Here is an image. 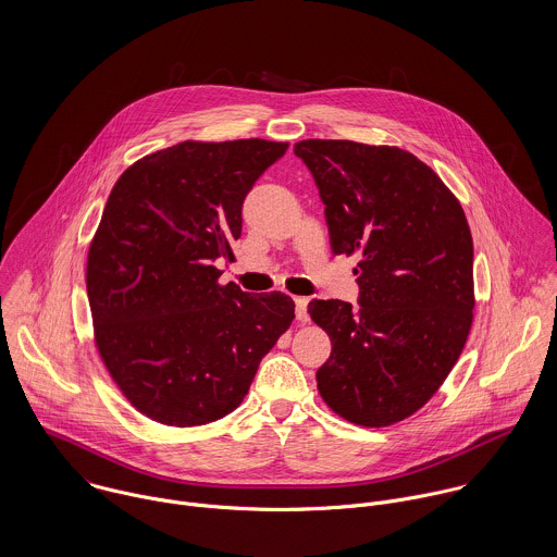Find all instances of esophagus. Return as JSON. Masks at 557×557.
<instances>
[{
    "label": "esophagus",
    "instance_id": "obj_1",
    "mask_svg": "<svg viewBox=\"0 0 557 557\" xmlns=\"http://www.w3.org/2000/svg\"><path fill=\"white\" fill-rule=\"evenodd\" d=\"M296 300V318L300 319V321H309V311H307V305H309V300L307 298H294Z\"/></svg>",
    "mask_w": 557,
    "mask_h": 557
}]
</instances>
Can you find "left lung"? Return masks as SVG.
<instances>
[{"instance_id": "1", "label": "left lung", "mask_w": 557, "mask_h": 557, "mask_svg": "<svg viewBox=\"0 0 557 557\" xmlns=\"http://www.w3.org/2000/svg\"><path fill=\"white\" fill-rule=\"evenodd\" d=\"M294 152L318 184L334 255L360 257V307L309 302L332 341L319 395L354 424H395L437 393L472 327L463 208L431 166L398 148L309 139Z\"/></svg>"}]
</instances>
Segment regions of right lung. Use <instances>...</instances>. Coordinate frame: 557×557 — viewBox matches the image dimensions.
I'll return each instance as SVG.
<instances>
[{
    "mask_svg": "<svg viewBox=\"0 0 557 557\" xmlns=\"http://www.w3.org/2000/svg\"><path fill=\"white\" fill-rule=\"evenodd\" d=\"M287 144L184 141L115 182L87 255L96 345L141 413L197 426L234 411L294 319L281 292L219 285L242 203Z\"/></svg>",
    "mask_w": 557,
    "mask_h": 557,
    "instance_id": "right-lung-1",
    "label": "right lung"
}]
</instances>
